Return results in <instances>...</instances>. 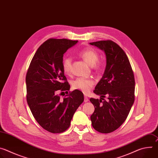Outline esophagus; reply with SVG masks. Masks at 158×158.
Returning a JSON list of instances; mask_svg holds the SVG:
<instances>
[{"label": "esophagus", "instance_id": "1", "mask_svg": "<svg viewBox=\"0 0 158 158\" xmlns=\"http://www.w3.org/2000/svg\"><path fill=\"white\" fill-rule=\"evenodd\" d=\"M84 102H88L89 101V99H88V98L87 97V96H84Z\"/></svg>", "mask_w": 158, "mask_h": 158}]
</instances>
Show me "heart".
Instances as JSON below:
<instances>
[{
  "mask_svg": "<svg viewBox=\"0 0 158 158\" xmlns=\"http://www.w3.org/2000/svg\"><path fill=\"white\" fill-rule=\"evenodd\" d=\"M79 55L93 69L99 71L102 67V63L99 61L98 52L91 48L83 49L79 52ZM72 66V59L65 57L62 60V68L65 74L70 73ZM94 84V81L91 78L78 77L74 80L72 85L74 89H78L84 93H87Z\"/></svg>",
  "mask_w": 158,
  "mask_h": 158,
  "instance_id": "b5f03b06",
  "label": "heart"
}]
</instances>
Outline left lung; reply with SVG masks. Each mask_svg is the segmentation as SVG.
Instances as JSON below:
<instances>
[{
    "label": "left lung",
    "instance_id": "obj_1",
    "mask_svg": "<svg viewBox=\"0 0 158 158\" xmlns=\"http://www.w3.org/2000/svg\"><path fill=\"white\" fill-rule=\"evenodd\" d=\"M90 44L104 51L106 56L104 74L94 90L101 99H90L95 108L91 116L92 126L99 132L110 133L123 124L134 103V73L127 55L116 42L106 40Z\"/></svg>",
    "mask_w": 158,
    "mask_h": 158
}]
</instances>
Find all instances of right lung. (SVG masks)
Wrapping results in <instances>:
<instances>
[{
	"mask_svg": "<svg viewBox=\"0 0 158 158\" xmlns=\"http://www.w3.org/2000/svg\"><path fill=\"white\" fill-rule=\"evenodd\" d=\"M77 42L66 39L45 41L35 53L26 74V97L32 114L43 129L51 133L68 129L84 101L83 93L77 89L68 92L63 99L58 94L70 89L62 60L64 54Z\"/></svg>",
	"mask_w": 158,
	"mask_h": 158,
	"instance_id": "add662e5",
	"label": "right lung"
}]
</instances>
